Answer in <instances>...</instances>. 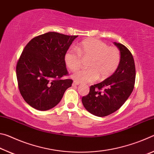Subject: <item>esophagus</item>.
Listing matches in <instances>:
<instances>
[{
    "label": "esophagus",
    "instance_id": "34e87169",
    "mask_svg": "<svg viewBox=\"0 0 154 154\" xmlns=\"http://www.w3.org/2000/svg\"><path fill=\"white\" fill-rule=\"evenodd\" d=\"M79 84V82H77L75 81V82L72 83V86H76V85H78Z\"/></svg>",
    "mask_w": 154,
    "mask_h": 154
}]
</instances>
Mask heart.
Wrapping results in <instances>:
<instances>
[{
	"mask_svg": "<svg viewBox=\"0 0 154 154\" xmlns=\"http://www.w3.org/2000/svg\"><path fill=\"white\" fill-rule=\"evenodd\" d=\"M83 58H90L88 63L89 69L79 70L72 75L75 82L81 83L93 82L100 76L105 79L113 73L120 62L119 50L113 47L94 38L83 41L77 47V51L69 49L64 54L66 66L71 71L77 70Z\"/></svg>",
	"mask_w": 154,
	"mask_h": 154,
	"instance_id": "b5f03b06",
	"label": "heart"
}]
</instances>
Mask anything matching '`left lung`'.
Returning <instances> with one entry per match:
<instances>
[{
	"mask_svg": "<svg viewBox=\"0 0 154 154\" xmlns=\"http://www.w3.org/2000/svg\"><path fill=\"white\" fill-rule=\"evenodd\" d=\"M113 43L120 51L118 67L107 79L92 85L89 94L82 100L85 109L98 117L109 116L118 110L134 89L136 70L133 56L126 46Z\"/></svg>",
	"mask_w": 154,
	"mask_h": 154,
	"instance_id": "8db88e82",
	"label": "left lung"
}]
</instances>
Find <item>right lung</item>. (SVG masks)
<instances>
[{
    "label": "right lung",
    "instance_id": "1",
    "mask_svg": "<svg viewBox=\"0 0 154 154\" xmlns=\"http://www.w3.org/2000/svg\"><path fill=\"white\" fill-rule=\"evenodd\" d=\"M78 36L49 32L33 38L23 50L16 66L18 87L28 105L39 111L54 108L72 79H62L68 71L64 54Z\"/></svg>",
    "mask_w": 154,
    "mask_h": 154
}]
</instances>
